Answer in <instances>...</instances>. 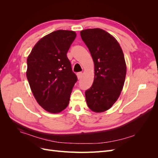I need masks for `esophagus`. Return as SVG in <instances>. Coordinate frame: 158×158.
Here are the masks:
<instances>
[{
  "mask_svg": "<svg viewBox=\"0 0 158 158\" xmlns=\"http://www.w3.org/2000/svg\"><path fill=\"white\" fill-rule=\"evenodd\" d=\"M76 74H77V77H78V79H80L81 78H82V75H83L82 73H78Z\"/></svg>",
  "mask_w": 158,
  "mask_h": 158,
  "instance_id": "1",
  "label": "esophagus"
}]
</instances>
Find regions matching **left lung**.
Returning <instances> with one entry per match:
<instances>
[{
    "label": "left lung",
    "mask_w": 158,
    "mask_h": 158,
    "mask_svg": "<svg viewBox=\"0 0 158 158\" xmlns=\"http://www.w3.org/2000/svg\"><path fill=\"white\" fill-rule=\"evenodd\" d=\"M94 63L95 76L92 86L85 92L88 107L94 112L107 111L112 107L123 89L127 66L118 41L100 28L80 31Z\"/></svg>",
    "instance_id": "obj_1"
}]
</instances>
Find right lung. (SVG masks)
I'll return each instance as SVG.
<instances>
[{
    "mask_svg": "<svg viewBox=\"0 0 158 158\" xmlns=\"http://www.w3.org/2000/svg\"><path fill=\"white\" fill-rule=\"evenodd\" d=\"M76 36L73 31H55L38 41L27 57L26 76L31 92L48 112L58 113L68 106L78 80L66 55Z\"/></svg>",
    "mask_w": 158,
    "mask_h": 158,
    "instance_id": "right-lung-1",
    "label": "right lung"
}]
</instances>
